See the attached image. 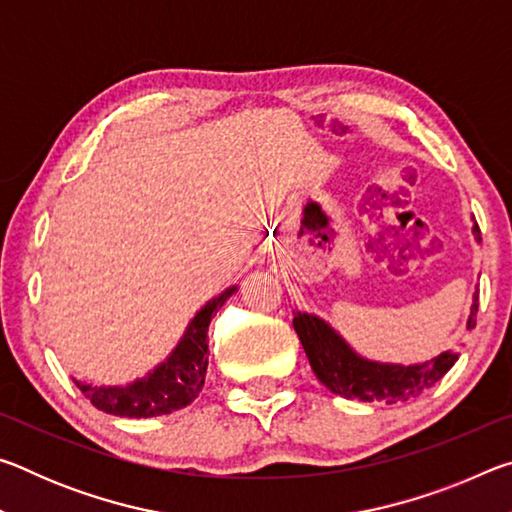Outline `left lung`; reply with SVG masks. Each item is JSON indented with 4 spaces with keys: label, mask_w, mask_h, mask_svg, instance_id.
<instances>
[{
    "label": "left lung",
    "mask_w": 512,
    "mask_h": 512,
    "mask_svg": "<svg viewBox=\"0 0 512 512\" xmlns=\"http://www.w3.org/2000/svg\"><path fill=\"white\" fill-rule=\"evenodd\" d=\"M474 239L481 241L479 225H472ZM476 311H479V289L474 291V300L467 318V329L476 325ZM293 329L305 348L309 366L314 375L325 384L334 395L345 400H363V402H406L445 377V372L454 366L456 352H440L438 357L422 363H384L361 357L354 352L348 341L316 314L296 311L293 314Z\"/></svg>",
    "instance_id": "8db88e82"
}]
</instances>
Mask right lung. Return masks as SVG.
Returning a JSON list of instances; mask_svg holds the SVG:
<instances>
[{"instance_id": "1", "label": "right lung", "mask_w": 512, "mask_h": 512, "mask_svg": "<svg viewBox=\"0 0 512 512\" xmlns=\"http://www.w3.org/2000/svg\"><path fill=\"white\" fill-rule=\"evenodd\" d=\"M237 287L225 289L219 296L207 300L189 320L183 339L162 363L144 377L126 386H92L74 379L81 393L99 411L119 415V418H155L192 404L205 384L207 372V327L225 300Z\"/></svg>"}]
</instances>
